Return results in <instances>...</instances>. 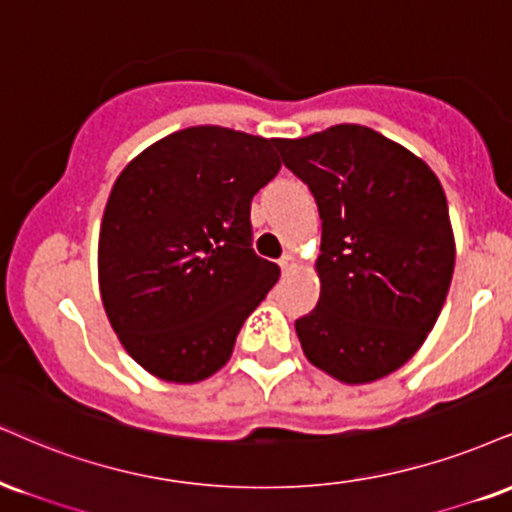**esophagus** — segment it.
<instances>
[{
	"label": "esophagus",
	"instance_id": "esophagus-1",
	"mask_svg": "<svg viewBox=\"0 0 512 512\" xmlns=\"http://www.w3.org/2000/svg\"><path fill=\"white\" fill-rule=\"evenodd\" d=\"M279 267H281V272L283 274H291L295 267H298V262H295V257L293 255H283L281 260H279Z\"/></svg>",
	"mask_w": 512,
	"mask_h": 512
}]
</instances>
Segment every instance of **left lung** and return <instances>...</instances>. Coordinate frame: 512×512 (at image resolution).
Segmentation results:
<instances>
[{"mask_svg": "<svg viewBox=\"0 0 512 512\" xmlns=\"http://www.w3.org/2000/svg\"><path fill=\"white\" fill-rule=\"evenodd\" d=\"M322 219L319 303L295 322L312 365L343 384L403 367L434 329L455 267L448 202L427 162L377 131L338 123L276 138Z\"/></svg>", "mask_w": 512, "mask_h": 512, "instance_id": "8db88e82", "label": "left lung"}]
</instances>
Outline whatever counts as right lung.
<instances>
[{"mask_svg": "<svg viewBox=\"0 0 512 512\" xmlns=\"http://www.w3.org/2000/svg\"><path fill=\"white\" fill-rule=\"evenodd\" d=\"M274 140L190 126L157 140L116 178L97 274L109 324L152 377L197 384L279 279L255 255L250 202L279 174Z\"/></svg>", "mask_w": 512, "mask_h": 512, "instance_id": "1", "label": "right lung"}]
</instances>
